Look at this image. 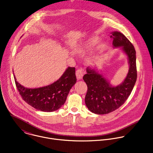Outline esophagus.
<instances>
[{
  "label": "esophagus",
  "instance_id": "34e87169",
  "mask_svg": "<svg viewBox=\"0 0 153 153\" xmlns=\"http://www.w3.org/2000/svg\"><path fill=\"white\" fill-rule=\"evenodd\" d=\"M76 75L77 79L78 80H81L83 78V72L82 70V69H78L76 72Z\"/></svg>",
  "mask_w": 153,
  "mask_h": 153
}]
</instances>
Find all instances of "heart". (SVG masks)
Instances as JSON below:
<instances>
[{
  "instance_id": "b5f03b06",
  "label": "heart",
  "mask_w": 153,
  "mask_h": 153,
  "mask_svg": "<svg viewBox=\"0 0 153 153\" xmlns=\"http://www.w3.org/2000/svg\"><path fill=\"white\" fill-rule=\"evenodd\" d=\"M99 38L97 36H92L84 40L79 46L81 50H85L95 46L98 42Z\"/></svg>"
}]
</instances>
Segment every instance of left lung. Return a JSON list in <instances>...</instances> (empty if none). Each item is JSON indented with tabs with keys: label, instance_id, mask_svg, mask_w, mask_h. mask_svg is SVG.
Here are the masks:
<instances>
[{
	"label": "left lung",
	"instance_id": "1",
	"mask_svg": "<svg viewBox=\"0 0 153 153\" xmlns=\"http://www.w3.org/2000/svg\"><path fill=\"white\" fill-rule=\"evenodd\" d=\"M111 34L113 48H121L127 56L129 68L126 78L117 86L112 85L96 67L86 68L87 73L83 77L88 86L85 104L89 111L97 114L110 113L122 105L131 95L137 79L136 51L133 45L120 32L115 31Z\"/></svg>",
	"mask_w": 153,
	"mask_h": 153
}]
</instances>
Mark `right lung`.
Listing matches in <instances>:
<instances>
[{
  "mask_svg": "<svg viewBox=\"0 0 153 153\" xmlns=\"http://www.w3.org/2000/svg\"><path fill=\"white\" fill-rule=\"evenodd\" d=\"M19 94L28 104L37 110L52 112L58 110L65 103L70 90L76 83L75 68L68 67L61 77L53 83L37 88H28L16 81Z\"/></svg>",
  "mask_w": 153,
  "mask_h": 153,
  "instance_id": "add662e5",
  "label": "right lung"
}]
</instances>
